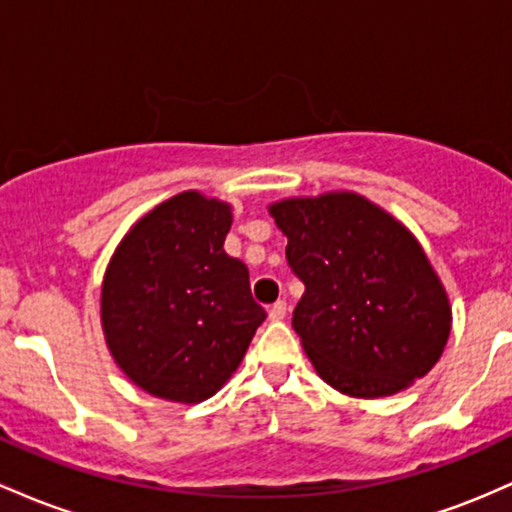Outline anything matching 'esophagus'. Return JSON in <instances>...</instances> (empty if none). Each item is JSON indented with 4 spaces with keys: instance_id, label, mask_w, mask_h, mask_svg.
Instances as JSON below:
<instances>
[{
    "instance_id": "obj_1",
    "label": "esophagus",
    "mask_w": 512,
    "mask_h": 512,
    "mask_svg": "<svg viewBox=\"0 0 512 512\" xmlns=\"http://www.w3.org/2000/svg\"><path fill=\"white\" fill-rule=\"evenodd\" d=\"M285 314H287V304H285V300H278V302L273 304L271 309H268V317H271L273 321L285 319Z\"/></svg>"
}]
</instances>
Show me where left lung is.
<instances>
[{
	"instance_id": "left-lung-1",
	"label": "left lung",
	"mask_w": 512,
	"mask_h": 512,
	"mask_svg": "<svg viewBox=\"0 0 512 512\" xmlns=\"http://www.w3.org/2000/svg\"><path fill=\"white\" fill-rule=\"evenodd\" d=\"M268 212L304 283L292 329L326 384L380 399L428 375L452 309L416 237L358 193L287 198Z\"/></svg>"
}]
</instances>
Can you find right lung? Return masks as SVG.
Here are the masks:
<instances>
[{
    "mask_svg": "<svg viewBox=\"0 0 512 512\" xmlns=\"http://www.w3.org/2000/svg\"><path fill=\"white\" fill-rule=\"evenodd\" d=\"M232 208L198 191L137 220L108 263L101 324L120 370L147 394L198 404L237 370L266 312L227 256Z\"/></svg>",
    "mask_w": 512,
    "mask_h": 512,
    "instance_id": "add662e5",
    "label": "right lung"
}]
</instances>
